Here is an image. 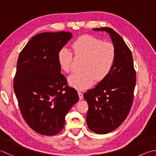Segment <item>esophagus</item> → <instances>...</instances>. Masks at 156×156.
<instances>
[{"label":"esophagus","mask_w":156,"mask_h":156,"mask_svg":"<svg viewBox=\"0 0 156 156\" xmlns=\"http://www.w3.org/2000/svg\"><path fill=\"white\" fill-rule=\"evenodd\" d=\"M78 96H79V99H80V100H82V99L83 98V93H82L80 91H78Z\"/></svg>","instance_id":"esophagus-1"}]
</instances>
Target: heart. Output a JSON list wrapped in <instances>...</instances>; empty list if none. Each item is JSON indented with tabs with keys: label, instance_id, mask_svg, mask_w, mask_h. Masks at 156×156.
Segmentation results:
<instances>
[{
	"label": "heart",
	"instance_id": "1",
	"mask_svg": "<svg viewBox=\"0 0 156 156\" xmlns=\"http://www.w3.org/2000/svg\"><path fill=\"white\" fill-rule=\"evenodd\" d=\"M76 55L85 56L81 72L71 74L67 80L71 87L77 89H85L100 81L110 73L116 56L115 48L112 43L89 35H84L72 44ZM73 55L67 48H62L58 53V63L61 69L69 72L72 67Z\"/></svg>",
	"mask_w": 156,
	"mask_h": 156
}]
</instances>
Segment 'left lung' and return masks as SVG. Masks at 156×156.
I'll return each instance as SVG.
<instances>
[{
    "instance_id": "left-lung-1",
    "label": "left lung",
    "mask_w": 156,
    "mask_h": 156,
    "mask_svg": "<svg viewBox=\"0 0 156 156\" xmlns=\"http://www.w3.org/2000/svg\"><path fill=\"white\" fill-rule=\"evenodd\" d=\"M93 30L108 34L116 50L110 73L83 95L89 105L87 126L96 134H105L117 129L129 114L134 99L136 72L131 51L117 33L109 27Z\"/></svg>"
}]
</instances>
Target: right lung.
<instances>
[{
  "label": "right lung",
  "mask_w": 156,
  "mask_h": 156,
  "mask_svg": "<svg viewBox=\"0 0 156 156\" xmlns=\"http://www.w3.org/2000/svg\"><path fill=\"white\" fill-rule=\"evenodd\" d=\"M72 38L61 31L36 35L22 50L13 89L23 118L34 131L52 136L61 131L66 116L79 100L61 73L58 53Z\"/></svg>",
  "instance_id": "1"
}]
</instances>
